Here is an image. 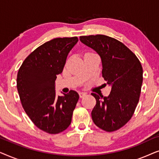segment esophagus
<instances>
[{
    "mask_svg": "<svg viewBox=\"0 0 159 159\" xmlns=\"http://www.w3.org/2000/svg\"><path fill=\"white\" fill-rule=\"evenodd\" d=\"M79 95H80V98H84V97L86 95V93L80 92V93H79Z\"/></svg>",
    "mask_w": 159,
    "mask_h": 159,
    "instance_id": "obj_1",
    "label": "esophagus"
}]
</instances>
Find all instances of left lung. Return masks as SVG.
I'll use <instances>...</instances> for the list:
<instances>
[{"label": "left lung", "instance_id": "8db88e82", "mask_svg": "<svg viewBox=\"0 0 159 159\" xmlns=\"http://www.w3.org/2000/svg\"><path fill=\"white\" fill-rule=\"evenodd\" d=\"M84 45L101 56L102 76L111 85L108 97L95 93L91 115L95 125L106 132L116 131L132 118L138 105L143 83V67L133 52L120 41L103 34L80 36Z\"/></svg>", "mask_w": 159, "mask_h": 159}]
</instances>
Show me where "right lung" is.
<instances>
[{
  "label": "right lung",
  "mask_w": 159,
  "mask_h": 159,
  "mask_svg": "<svg viewBox=\"0 0 159 159\" xmlns=\"http://www.w3.org/2000/svg\"><path fill=\"white\" fill-rule=\"evenodd\" d=\"M77 37L48 41L32 52L17 74L16 87L21 105L34 125L49 134H58L70 125L79 95L70 90L56 96L55 80L62 72L68 53Z\"/></svg>",
  "instance_id": "right-lung-1"
}]
</instances>
